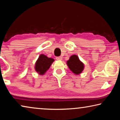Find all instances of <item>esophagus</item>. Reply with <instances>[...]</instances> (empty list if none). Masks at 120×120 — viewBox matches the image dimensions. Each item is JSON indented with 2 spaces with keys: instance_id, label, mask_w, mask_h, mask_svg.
<instances>
[{
  "instance_id": "obj_1",
  "label": "esophagus",
  "mask_w": 120,
  "mask_h": 120,
  "mask_svg": "<svg viewBox=\"0 0 120 120\" xmlns=\"http://www.w3.org/2000/svg\"><path fill=\"white\" fill-rule=\"evenodd\" d=\"M56 59L57 60H62V57H61V56H57V57H56Z\"/></svg>"
}]
</instances>
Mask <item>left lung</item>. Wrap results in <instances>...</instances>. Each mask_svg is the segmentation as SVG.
I'll list each match as a JSON object with an SVG mask.
<instances>
[{
  "instance_id": "8db88e82",
  "label": "left lung",
  "mask_w": 120,
  "mask_h": 120,
  "mask_svg": "<svg viewBox=\"0 0 120 120\" xmlns=\"http://www.w3.org/2000/svg\"><path fill=\"white\" fill-rule=\"evenodd\" d=\"M67 64L70 70L76 75L80 74L84 68V64L80 61L76 55L71 56L69 60L67 61Z\"/></svg>"
}]
</instances>
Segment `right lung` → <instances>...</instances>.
I'll list each match as a JSON object with an SVG mask.
<instances>
[{"label": "right lung", "instance_id": "obj_1", "mask_svg": "<svg viewBox=\"0 0 120 120\" xmlns=\"http://www.w3.org/2000/svg\"><path fill=\"white\" fill-rule=\"evenodd\" d=\"M54 61L53 59L48 58L44 54H41L35 63L36 71L41 75H44L49 69Z\"/></svg>", "mask_w": 120, "mask_h": 120}]
</instances>
